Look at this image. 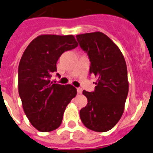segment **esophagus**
Wrapping results in <instances>:
<instances>
[{"label":"esophagus","mask_w":153,"mask_h":153,"mask_svg":"<svg viewBox=\"0 0 153 153\" xmlns=\"http://www.w3.org/2000/svg\"><path fill=\"white\" fill-rule=\"evenodd\" d=\"M77 92H78V93H79V94H81V93L82 92V89L81 88H77Z\"/></svg>","instance_id":"esophagus-1"}]
</instances>
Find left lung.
<instances>
[{
    "label": "left lung",
    "instance_id": "1",
    "mask_svg": "<svg viewBox=\"0 0 153 153\" xmlns=\"http://www.w3.org/2000/svg\"><path fill=\"white\" fill-rule=\"evenodd\" d=\"M76 38L89 57V74L97 79L94 92L83 90L88 103L80 110V118L90 130L107 131L124 113L129 88L126 62L120 49L104 33H85Z\"/></svg>",
    "mask_w": 153,
    "mask_h": 153
}]
</instances>
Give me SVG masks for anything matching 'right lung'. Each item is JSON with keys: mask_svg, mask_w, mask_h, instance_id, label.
Listing matches in <instances>:
<instances>
[{"mask_svg": "<svg viewBox=\"0 0 153 153\" xmlns=\"http://www.w3.org/2000/svg\"><path fill=\"white\" fill-rule=\"evenodd\" d=\"M73 35H40L23 53L19 65V93L25 115L41 132L57 129L66 106L77 94L71 85L51 80L63 53L78 47Z\"/></svg>", "mask_w": 153, "mask_h": 153, "instance_id": "obj_1", "label": "right lung"}]
</instances>
